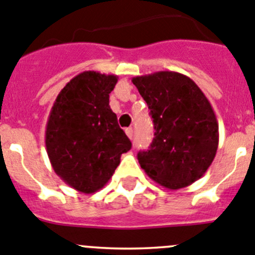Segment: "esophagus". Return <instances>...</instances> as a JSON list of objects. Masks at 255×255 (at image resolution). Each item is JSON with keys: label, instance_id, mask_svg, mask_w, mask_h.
<instances>
[{"label": "esophagus", "instance_id": "esophagus-1", "mask_svg": "<svg viewBox=\"0 0 255 255\" xmlns=\"http://www.w3.org/2000/svg\"><path fill=\"white\" fill-rule=\"evenodd\" d=\"M126 134L128 135V138L129 139H132V137H133V128H126Z\"/></svg>", "mask_w": 255, "mask_h": 255}]
</instances>
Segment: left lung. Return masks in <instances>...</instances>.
<instances>
[{"label":"left lung","mask_w":255,"mask_h":255,"mask_svg":"<svg viewBox=\"0 0 255 255\" xmlns=\"http://www.w3.org/2000/svg\"><path fill=\"white\" fill-rule=\"evenodd\" d=\"M148 106L154 137L138 162L157 184L182 189L199 180L213 163L219 125L210 102L192 79L176 71L132 79Z\"/></svg>","instance_id":"8db88e82"}]
</instances>
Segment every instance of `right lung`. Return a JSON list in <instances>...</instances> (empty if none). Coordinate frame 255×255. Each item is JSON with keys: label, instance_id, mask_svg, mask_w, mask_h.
Segmentation results:
<instances>
[{"label": "right lung", "instance_id": "1", "mask_svg": "<svg viewBox=\"0 0 255 255\" xmlns=\"http://www.w3.org/2000/svg\"><path fill=\"white\" fill-rule=\"evenodd\" d=\"M117 75L83 71L56 97L45 130L49 160L65 184L84 194L101 190L132 143L109 107Z\"/></svg>", "mask_w": 255, "mask_h": 255}]
</instances>
